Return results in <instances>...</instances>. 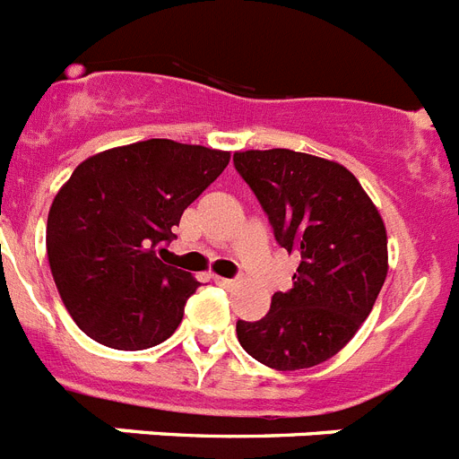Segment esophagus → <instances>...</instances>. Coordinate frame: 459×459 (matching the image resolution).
Instances as JSON below:
<instances>
[{
  "label": "esophagus",
  "instance_id": "34e87169",
  "mask_svg": "<svg viewBox=\"0 0 459 459\" xmlns=\"http://www.w3.org/2000/svg\"><path fill=\"white\" fill-rule=\"evenodd\" d=\"M215 283L222 285V288H234L238 283V278H215Z\"/></svg>",
  "mask_w": 459,
  "mask_h": 459
}]
</instances>
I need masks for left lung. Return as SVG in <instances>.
<instances>
[{
  "mask_svg": "<svg viewBox=\"0 0 459 459\" xmlns=\"http://www.w3.org/2000/svg\"><path fill=\"white\" fill-rule=\"evenodd\" d=\"M234 169L267 213L281 248L299 257L288 292L255 323H237L238 343L278 371L316 367L351 342L387 276L381 215L358 178L330 160L288 148L234 152Z\"/></svg>",
  "mask_w": 459,
  "mask_h": 459,
  "instance_id": "1",
  "label": "left lung"
}]
</instances>
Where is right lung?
Returning a JSON list of instances; mask_svg holds the SVG:
<instances>
[{"instance_id":"right-lung-1","label":"right lung","mask_w":459,"mask_h":459,"mask_svg":"<svg viewBox=\"0 0 459 459\" xmlns=\"http://www.w3.org/2000/svg\"><path fill=\"white\" fill-rule=\"evenodd\" d=\"M227 162L230 152L151 139L74 169L50 206L46 248L66 311L90 339L143 351L174 334L199 283L162 255Z\"/></svg>"}]
</instances>
